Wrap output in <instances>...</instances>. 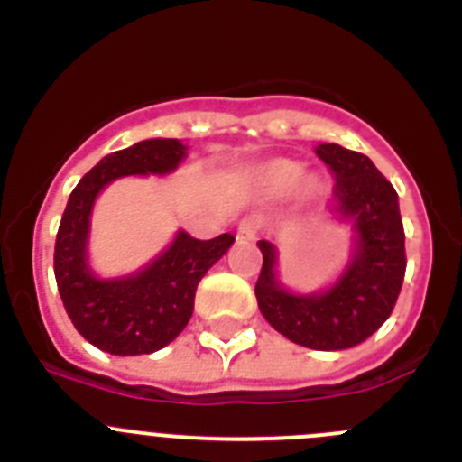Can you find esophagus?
Listing matches in <instances>:
<instances>
[{"label": "esophagus", "instance_id": "1", "mask_svg": "<svg viewBox=\"0 0 462 462\" xmlns=\"http://www.w3.org/2000/svg\"><path fill=\"white\" fill-rule=\"evenodd\" d=\"M261 228V215H247V217L240 219L238 231H236V238L240 243H247V240H254L256 234H259Z\"/></svg>", "mask_w": 462, "mask_h": 462}]
</instances>
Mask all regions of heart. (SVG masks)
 Returning <instances> with one entry per match:
<instances>
[{
  "mask_svg": "<svg viewBox=\"0 0 462 462\" xmlns=\"http://www.w3.org/2000/svg\"><path fill=\"white\" fill-rule=\"evenodd\" d=\"M298 162L284 157L266 159L252 171V182L256 191L263 196H280L293 187V196L298 203L317 201L324 191V182L314 173H304Z\"/></svg>",
  "mask_w": 462,
  "mask_h": 462,
  "instance_id": "b5f03b06",
  "label": "heart"
}]
</instances>
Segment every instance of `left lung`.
Instances as JSON below:
<instances>
[{
  "label": "left lung",
  "instance_id": "obj_1",
  "mask_svg": "<svg viewBox=\"0 0 462 462\" xmlns=\"http://www.w3.org/2000/svg\"><path fill=\"white\" fill-rule=\"evenodd\" d=\"M336 178L333 215L354 228V254L333 287L293 293L277 280L275 245L259 240L263 254L256 300L268 324L291 342L319 352L349 349L389 319L405 280V228L398 194L365 154L337 143L314 148Z\"/></svg>",
  "mask_w": 462,
  "mask_h": 462
}]
</instances>
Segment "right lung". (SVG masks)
<instances>
[{"instance_id": "1", "label": "right lung", "mask_w": 462, "mask_h": 462, "mask_svg": "<svg viewBox=\"0 0 462 462\" xmlns=\"http://www.w3.org/2000/svg\"><path fill=\"white\" fill-rule=\"evenodd\" d=\"M187 157L178 138H150L106 154L71 191L55 240V280L80 336L116 356L152 354L180 336L194 312L196 287L234 245V236L196 240L178 231L169 250L126 277L99 280L88 263L89 217L99 191L125 175H164Z\"/></svg>"}]
</instances>
